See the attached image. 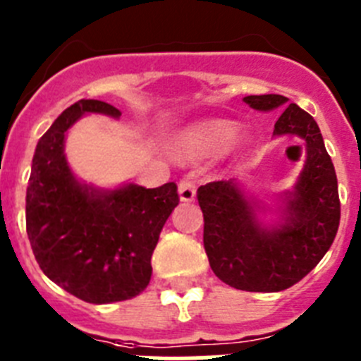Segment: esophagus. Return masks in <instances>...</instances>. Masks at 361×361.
<instances>
[{
	"mask_svg": "<svg viewBox=\"0 0 361 361\" xmlns=\"http://www.w3.org/2000/svg\"><path fill=\"white\" fill-rule=\"evenodd\" d=\"M178 197L183 202H193L195 200V184L190 178H184L178 183Z\"/></svg>",
	"mask_w": 361,
	"mask_h": 361,
	"instance_id": "obj_1",
	"label": "esophagus"
}]
</instances>
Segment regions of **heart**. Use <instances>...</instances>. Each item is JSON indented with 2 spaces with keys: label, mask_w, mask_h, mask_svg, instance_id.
<instances>
[{
  "label": "heart",
  "mask_w": 361,
  "mask_h": 361,
  "mask_svg": "<svg viewBox=\"0 0 361 361\" xmlns=\"http://www.w3.org/2000/svg\"><path fill=\"white\" fill-rule=\"evenodd\" d=\"M237 124L226 119H208L183 130L175 137L173 146L177 155L188 161H199L219 152L231 141Z\"/></svg>",
  "instance_id": "1"
}]
</instances>
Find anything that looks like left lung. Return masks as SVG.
Returning a JSON list of instances; mask_svg holds the SVG:
<instances>
[{"label": "left lung", "mask_w": 361, "mask_h": 361, "mask_svg": "<svg viewBox=\"0 0 361 361\" xmlns=\"http://www.w3.org/2000/svg\"><path fill=\"white\" fill-rule=\"evenodd\" d=\"M258 111L280 114L273 135H296L305 145V162L293 190L280 195L279 219L266 224L264 208L245 195L237 178L200 186L204 250L220 280L235 289L276 293L291 288L320 262L340 224V199L333 161L317 121L288 97L247 95Z\"/></svg>", "instance_id": "8db88e82"}]
</instances>
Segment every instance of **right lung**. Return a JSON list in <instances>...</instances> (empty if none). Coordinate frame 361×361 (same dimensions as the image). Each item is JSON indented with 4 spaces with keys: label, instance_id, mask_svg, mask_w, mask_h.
Instances as JSON below:
<instances>
[{
    "label": "right lung",
    "instance_id": "add662e5",
    "mask_svg": "<svg viewBox=\"0 0 361 361\" xmlns=\"http://www.w3.org/2000/svg\"><path fill=\"white\" fill-rule=\"evenodd\" d=\"M86 114L119 119L116 106L81 99L36 146L27 188V235L41 271L90 304L130 300L152 279V255L178 204L175 183L114 190L81 183L65 155L66 132Z\"/></svg>",
    "mask_w": 361,
    "mask_h": 361
}]
</instances>
